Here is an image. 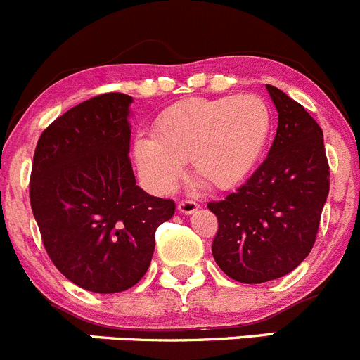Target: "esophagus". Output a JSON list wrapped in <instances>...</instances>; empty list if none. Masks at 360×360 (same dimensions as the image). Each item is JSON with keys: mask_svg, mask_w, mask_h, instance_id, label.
Segmentation results:
<instances>
[{"mask_svg": "<svg viewBox=\"0 0 360 360\" xmlns=\"http://www.w3.org/2000/svg\"><path fill=\"white\" fill-rule=\"evenodd\" d=\"M197 210H199V204H197L195 200H181V202L177 204V212L183 213V215H192Z\"/></svg>", "mask_w": 360, "mask_h": 360, "instance_id": "1", "label": "esophagus"}]
</instances>
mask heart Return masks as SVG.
I'll return each mask as SVG.
<instances>
[{"label": "heart", "instance_id": "b5f03b06", "mask_svg": "<svg viewBox=\"0 0 360 360\" xmlns=\"http://www.w3.org/2000/svg\"><path fill=\"white\" fill-rule=\"evenodd\" d=\"M273 131V115L262 96L190 98L158 116L154 136H136L134 163L158 195L170 193L190 160L195 176L217 190L240 186L260 163Z\"/></svg>", "mask_w": 360, "mask_h": 360}]
</instances>
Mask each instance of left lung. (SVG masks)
<instances>
[{"mask_svg": "<svg viewBox=\"0 0 360 360\" xmlns=\"http://www.w3.org/2000/svg\"><path fill=\"white\" fill-rule=\"evenodd\" d=\"M278 111L267 160L224 200L213 258L231 280L264 283L289 274L309 257L330 190L323 131L296 100L265 86Z\"/></svg>", "mask_w": 360, "mask_h": 360, "instance_id": "1", "label": "left lung"}]
</instances>
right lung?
Masks as SVG:
<instances>
[{
  "label": "right lung",
  "instance_id": "right-lung-1",
  "mask_svg": "<svg viewBox=\"0 0 360 360\" xmlns=\"http://www.w3.org/2000/svg\"><path fill=\"white\" fill-rule=\"evenodd\" d=\"M132 96L79 103L41 134L30 177L32 212L48 257L82 289L122 292L150 265L156 229L176 204L136 184L129 160Z\"/></svg>",
  "mask_w": 360,
  "mask_h": 360
}]
</instances>
